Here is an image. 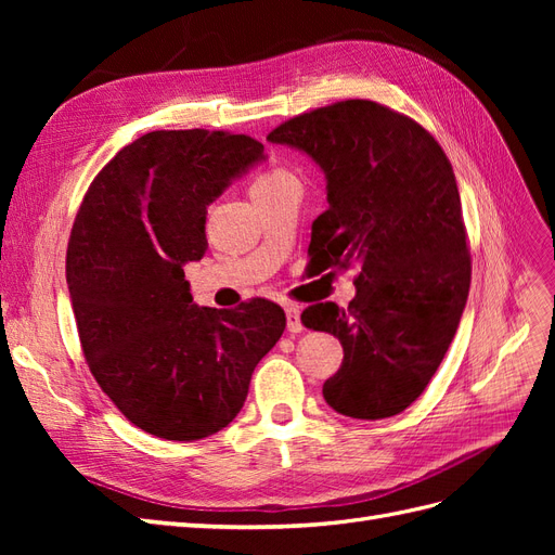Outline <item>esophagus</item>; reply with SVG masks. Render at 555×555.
<instances>
[{
  "label": "esophagus",
  "mask_w": 555,
  "mask_h": 555,
  "mask_svg": "<svg viewBox=\"0 0 555 555\" xmlns=\"http://www.w3.org/2000/svg\"><path fill=\"white\" fill-rule=\"evenodd\" d=\"M284 312H287V331L289 333L304 331V324H300V310L296 306H287L284 308Z\"/></svg>",
  "instance_id": "1"
}]
</instances>
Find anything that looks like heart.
Listing matches in <instances>:
<instances>
[{"label":"heart","instance_id":"b5f03b06","mask_svg":"<svg viewBox=\"0 0 555 555\" xmlns=\"http://www.w3.org/2000/svg\"><path fill=\"white\" fill-rule=\"evenodd\" d=\"M289 178H292V176H289L287 171H282V169L266 171V173H261L255 182H251V190H249V192L268 190V188H273V184H278V182H282V180H289Z\"/></svg>","mask_w":555,"mask_h":555}]
</instances>
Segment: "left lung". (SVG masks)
I'll list each match as a JSON object with an SVG mask.
<instances>
[{
    "label": "left lung",
    "mask_w": 555,
    "mask_h": 555,
    "mask_svg": "<svg viewBox=\"0 0 555 555\" xmlns=\"http://www.w3.org/2000/svg\"><path fill=\"white\" fill-rule=\"evenodd\" d=\"M266 139L300 150L326 178L312 261L324 271L359 263L345 310L317 304L300 314L345 351L324 398L351 418L393 416L424 393L467 304L473 268L451 164L422 125L365 99L292 117Z\"/></svg>",
    "instance_id": "obj_1"
}]
</instances>
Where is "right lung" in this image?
Wrapping results in <instances>:
<instances>
[{
    "instance_id": "add662e5",
    "label": "right lung",
    "mask_w": 555,
    "mask_h": 555,
    "mask_svg": "<svg viewBox=\"0 0 555 555\" xmlns=\"http://www.w3.org/2000/svg\"><path fill=\"white\" fill-rule=\"evenodd\" d=\"M263 159L245 133L150 131L104 166L76 215L66 284L82 354L115 408L157 438L227 428L287 326L266 298L196 306L182 271L206 255L208 206Z\"/></svg>"
}]
</instances>
